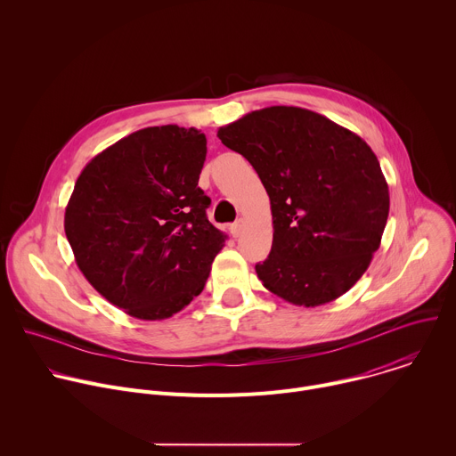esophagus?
Segmentation results:
<instances>
[{"label":"esophagus","instance_id":"34e87169","mask_svg":"<svg viewBox=\"0 0 456 456\" xmlns=\"http://www.w3.org/2000/svg\"><path fill=\"white\" fill-rule=\"evenodd\" d=\"M241 231H243V222H241V220H238V222H234V224L231 225V234H232V238H238V236L241 234Z\"/></svg>","mask_w":456,"mask_h":456}]
</instances>
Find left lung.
Masks as SVG:
<instances>
[{"label": "left lung", "mask_w": 456, "mask_h": 456, "mask_svg": "<svg viewBox=\"0 0 456 456\" xmlns=\"http://www.w3.org/2000/svg\"><path fill=\"white\" fill-rule=\"evenodd\" d=\"M273 211V248L256 274L285 301L314 308L348 292L380 245L389 192L371 148L350 129L297 106L256 110L222 126Z\"/></svg>", "instance_id": "1"}]
</instances>
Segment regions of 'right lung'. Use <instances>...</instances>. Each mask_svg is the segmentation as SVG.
I'll use <instances>...</instances> for the list:
<instances>
[{
  "label": "right lung",
  "instance_id": "right-lung-1",
  "mask_svg": "<svg viewBox=\"0 0 456 456\" xmlns=\"http://www.w3.org/2000/svg\"><path fill=\"white\" fill-rule=\"evenodd\" d=\"M206 135L176 124L120 139L81 171L64 232L90 285L127 315L160 321L197 297L227 234L199 187Z\"/></svg>",
  "mask_w": 456,
  "mask_h": 456
}]
</instances>
